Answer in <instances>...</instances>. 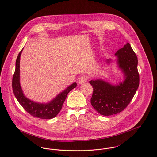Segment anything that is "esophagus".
Listing matches in <instances>:
<instances>
[{
  "instance_id": "obj_1",
  "label": "esophagus",
  "mask_w": 157,
  "mask_h": 157,
  "mask_svg": "<svg viewBox=\"0 0 157 157\" xmlns=\"http://www.w3.org/2000/svg\"><path fill=\"white\" fill-rule=\"evenodd\" d=\"M87 80H88V76L86 75H84L79 78V79L78 80V83L79 84H82L87 82Z\"/></svg>"
}]
</instances>
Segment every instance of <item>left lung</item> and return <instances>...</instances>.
I'll return each instance as SVG.
<instances>
[{
  "mask_svg": "<svg viewBox=\"0 0 157 157\" xmlns=\"http://www.w3.org/2000/svg\"><path fill=\"white\" fill-rule=\"evenodd\" d=\"M115 55L117 56V64L124 75L123 81L116 85L101 79L89 81L94 90L90 99L91 105L104 116L115 115L126 109L139 85L137 57L129 43L127 42ZM112 62V59L106 60L108 64Z\"/></svg>",
  "mask_w": 157,
  "mask_h": 157,
  "instance_id": "8db88e82",
  "label": "left lung"
}]
</instances>
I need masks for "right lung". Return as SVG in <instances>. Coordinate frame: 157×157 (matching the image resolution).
<instances>
[{"label":"right lung","instance_id":"obj_1","mask_svg":"<svg viewBox=\"0 0 157 157\" xmlns=\"http://www.w3.org/2000/svg\"><path fill=\"white\" fill-rule=\"evenodd\" d=\"M23 49L19 53L15 65V71L12 79V88L14 95L23 108L31 116L40 119H52L60 112L66 97L73 89L76 87V82L70 85L63 91L59 94L50 101L43 103L32 101L23 94L20 82V62Z\"/></svg>","mask_w":157,"mask_h":157}]
</instances>
